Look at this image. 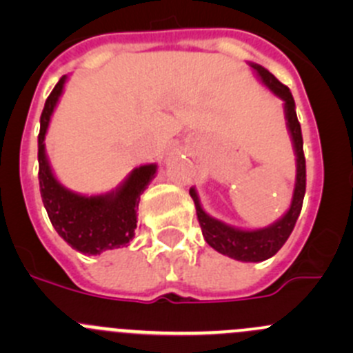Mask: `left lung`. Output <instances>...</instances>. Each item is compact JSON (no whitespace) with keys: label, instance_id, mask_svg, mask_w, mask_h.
Segmentation results:
<instances>
[{"label":"left lung","instance_id":"1","mask_svg":"<svg viewBox=\"0 0 353 353\" xmlns=\"http://www.w3.org/2000/svg\"><path fill=\"white\" fill-rule=\"evenodd\" d=\"M249 66L256 71L261 83L268 88L270 92L280 97L283 101V110H285L287 119V130L290 133L292 145H294L295 152V162H297V176H295V186L294 194H292L290 208L283 213L282 219L273 222L272 225L263 227V229L245 230L237 229V227L227 225V223L220 222V220L213 219L212 215L203 210L201 203H199L198 193L194 188H191L190 194L193 198L194 206H196V215L199 227L205 241L212 245L215 251L220 254H225L229 258L237 259V261L244 263H259L265 259L272 258L280 251L288 236L294 230L295 222H297L299 215L302 210V201H304L305 194V159H304V148H302V131L301 124H299L297 114H295V102L292 97L288 87L280 83L266 68L256 63H249Z\"/></svg>","mask_w":353,"mask_h":353}]
</instances>
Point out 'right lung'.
I'll return each mask as SVG.
<instances>
[{"mask_svg": "<svg viewBox=\"0 0 353 353\" xmlns=\"http://www.w3.org/2000/svg\"><path fill=\"white\" fill-rule=\"evenodd\" d=\"M66 80L65 74L52 88L41 116L37 154L41 196L56 232L77 251L97 256L109 249L128 245L134 237L138 203L141 193L155 177L157 163L133 169L116 190L105 194L87 196L63 186L52 172L44 140Z\"/></svg>", "mask_w": 353, "mask_h": 353, "instance_id": "obj_1", "label": "right lung"}]
</instances>
